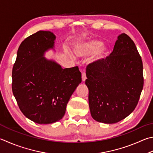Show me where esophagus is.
<instances>
[{"label":"esophagus","instance_id":"1","mask_svg":"<svg viewBox=\"0 0 153 153\" xmlns=\"http://www.w3.org/2000/svg\"><path fill=\"white\" fill-rule=\"evenodd\" d=\"M82 81L83 82H85V79H86V74H85V72H84V73H82Z\"/></svg>","mask_w":153,"mask_h":153}]
</instances>
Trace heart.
<instances>
[{
	"mask_svg": "<svg viewBox=\"0 0 153 153\" xmlns=\"http://www.w3.org/2000/svg\"><path fill=\"white\" fill-rule=\"evenodd\" d=\"M74 51L77 57L81 58H85L93 55L91 58L93 63L103 61L108 53L107 46L102 44L101 41L97 39L86 40L77 43L74 47ZM67 54L69 57L74 58L71 52H68Z\"/></svg>",
	"mask_w": 153,
	"mask_h": 153,
	"instance_id": "heart-1",
	"label": "heart"
}]
</instances>
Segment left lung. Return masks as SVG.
<instances>
[{"instance_id":"obj_1","label":"left lung","mask_w":153,"mask_h":153,"mask_svg":"<svg viewBox=\"0 0 153 153\" xmlns=\"http://www.w3.org/2000/svg\"><path fill=\"white\" fill-rule=\"evenodd\" d=\"M86 77L91 117L105 124L126 118L137 106L144 84L142 59L134 41L125 33L119 35L110 56L89 64Z\"/></svg>"}]
</instances>
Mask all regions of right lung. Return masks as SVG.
Instances as JSON below:
<instances>
[{
  "mask_svg": "<svg viewBox=\"0 0 153 153\" xmlns=\"http://www.w3.org/2000/svg\"><path fill=\"white\" fill-rule=\"evenodd\" d=\"M56 36L39 30L19 46L12 72V90L19 108L29 120L48 124L60 120L71 96L82 82L77 66L63 69L45 57L55 50Z\"/></svg>",
  "mask_w": 153,
  "mask_h": 153,
  "instance_id": "right-lung-1",
  "label": "right lung"
}]
</instances>
